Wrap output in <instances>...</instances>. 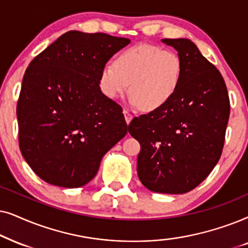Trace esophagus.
<instances>
[{"label":"esophagus","instance_id":"1","mask_svg":"<svg viewBox=\"0 0 248 248\" xmlns=\"http://www.w3.org/2000/svg\"><path fill=\"white\" fill-rule=\"evenodd\" d=\"M124 119H126V122L128 124H129L131 119H133V114H131L130 112L127 111V110H124Z\"/></svg>","mask_w":248,"mask_h":248}]
</instances>
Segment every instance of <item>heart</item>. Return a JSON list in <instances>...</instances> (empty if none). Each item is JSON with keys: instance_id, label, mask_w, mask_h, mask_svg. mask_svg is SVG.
<instances>
[{"instance_id": "1", "label": "heart", "mask_w": 248, "mask_h": 248, "mask_svg": "<svg viewBox=\"0 0 248 248\" xmlns=\"http://www.w3.org/2000/svg\"><path fill=\"white\" fill-rule=\"evenodd\" d=\"M184 65L176 52L151 44H137L108 62L100 74L101 92L117 100L129 90V103L146 111L163 108L179 88Z\"/></svg>"}]
</instances>
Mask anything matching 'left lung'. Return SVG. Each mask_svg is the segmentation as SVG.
Wrapping results in <instances>:
<instances>
[{
    "mask_svg": "<svg viewBox=\"0 0 248 248\" xmlns=\"http://www.w3.org/2000/svg\"><path fill=\"white\" fill-rule=\"evenodd\" d=\"M181 58L183 78L173 97L134 118L128 131L140 144L137 173L147 189L185 194L199 186L221 156L230 103L219 70L190 39L164 38Z\"/></svg>",
    "mask_w": 248,
    "mask_h": 248,
    "instance_id": "obj_1",
    "label": "left lung"
}]
</instances>
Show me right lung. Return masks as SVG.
<instances>
[{
  "label": "right lung",
  "mask_w": 248,
  "mask_h": 248,
  "mask_svg": "<svg viewBox=\"0 0 248 248\" xmlns=\"http://www.w3.org/2000/svg\"><path fill=\"white\" fill-rule=\"evenodd\" d=\"M129 43L103 32L71 31L29 63L16 105L19 146L46 183L85 186L105 153L126 136L122 108L101 92L100 74Z\"/></svg>",
  "instance_id": "obj_1"
}]
</instances>
